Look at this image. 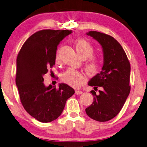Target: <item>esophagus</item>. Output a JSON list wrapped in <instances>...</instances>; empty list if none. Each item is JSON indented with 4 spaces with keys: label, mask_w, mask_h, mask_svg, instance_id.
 Masks as SVG:
<instances>
[{
    "label": "esophagus",
    "mask_w": 147,
    "mask_h": 147,
    "mask_svg": "<svg viewBox=\"0 0 147 147\" xmlns=\"http://www.w3.org/2000/svg\"><path fill=\"white\" fill-rule=\"evenodd\" d=\"M75 93H76V95H81V94L82 93V91H80V90H76V91H75Z\"/></svg>",
    "instance_id": "1"
}]
</instances>
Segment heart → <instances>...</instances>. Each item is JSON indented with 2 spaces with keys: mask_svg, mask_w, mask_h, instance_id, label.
I'll return each mask as SVG.
<instances>
[{
  "mask_svg": "<svg viewBox=\"0 0 147 147\" xmlns=\"http://www.w3.org/2000/svg\"><path fill=\"white\" fill-rule=\"evenodd\" d=\"M76 51L82 59H88L85 62V68L90 76H96L100 72L103 67V59L100 56L93 55L95 47L92 43L84 38H79L74 40ZM56 60L59 61V56L57 52ZM61 81L70 86L79 88L86 82V77L81 71L68 68L61 77Z\"/></svg>",
  "mask_w": 147,
  "mask_h": 147,
  "instance_id": "1",
  "label": "heart"
}]
</instances>
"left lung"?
Returning <instances> with one entry per match:
<instances>
[{"instance_id":"left-lung-1","label":"left lung","mask_w":147,"mask_h":147,"mask_svg":"<svg viewBox=\"0 0 147 147\" xmlns=\"http://www.w3.org/2000/svg\"><path fill=\"white\" fill-rule=\"evenodd\" d=\"M87 34L102 45L104 61L100 73L88 82L95 91L98 87L102 90L98 94L91 91L94 101L86 113L96 121H109L120 113L130 93L131 65L122 47L111 36L97 31H90Z\"/></svg>"}]
</instances>
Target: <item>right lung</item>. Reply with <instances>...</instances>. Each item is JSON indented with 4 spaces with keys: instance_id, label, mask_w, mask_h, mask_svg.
Segmentation results:
<instances>
[{
    "instance_id": "right-lung-1",
    "label": "right lung",
    "mask_w": 147,
    "mask_h": 147,
    "mask_svg": "<svg viewBox=\"0 0 147 147\" xmlns=\"http://www.w3.org/2000/svg\"><path fill=\"white\" fill-rule=\"evenodd\" d=\"M71 30L44 29L30 36L16 58V84L21 103L33 118L43 123L56 120L75 91L66 84L46 87L43 76L55 65L58 44Z\"/></svg>"
}]
</instances>
